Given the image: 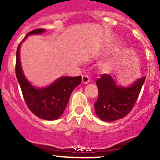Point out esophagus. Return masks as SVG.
I'll return each mask as SVG.
<instances>
[{
	"mask_svg": "<svg viewBox=\"0 0 160 160\" xmlns=\"http://www.w3.org/2000/svg\"><path fill=\"white\" fill-rule=\"evenodd\" d=\"M90 77H89L88 75H86V74H84V75H82V83H84V84H87V83H88L89 82H90Z\"/></svg>",
	"mask_w": 160,
	"mask_h": 160,
	"instance_id": "obj_1",
	"label": "esophagus"
}]
</instances>
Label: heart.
Masks as SVG:
<instances>
[{
    "mask_svg": "<svg viewBox=\"0 0 160 160\" xmlns=\"http://www.w3.org/2000/svg\"><path fill=\"white\" fill-rule=\"evenodd\" d=\"M116 62H117V59L115 58H111L110 59V60L105 62H103L102 64H101L100 68H101V70H102L103 72H106V73L110 72L111 70H112L113 68H114V66H115Z\"/></svg>",
    "mask_w": 160,
    "mask_h": 160,
    "instance_id": "obj_1",
    "label": "heart"
}]
</instances>
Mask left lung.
I'll return each mask as SVG.
<instances>
[{"mask_svg":"<svg viewBox=\"0 0 160 160\" xmlns=\"http://www.w3.org/2000/svg\"><path fill=\"white\" fill-rule=\"evenodd\" d=\"M146 77L138 79L129 87L116 86L110 74L103 73L97 79L98 98L94 103L96 114L106 122H113L127 116L131 111Z\"/></svg>","mask_w":160,"mask_h":160,"instance_id":"obj_1","label":"left lung"}]
</instances>
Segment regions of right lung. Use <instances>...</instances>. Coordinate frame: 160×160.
<instances>
[{
    "label": "right lung",
    "instance_id": "right-lung-1",
    "mask_svg": "<svg viewBox=\"0 0 160 160\" xmlns=\"http://www.w3.org/2000/svg\"><path fill=\"white\" fill-rule=\"evenodd\" d=\"M45 30V29H37L31 31L20 42L17 49L15 71L24 99L32 113L42 119L54 120L64 112L72 91L82 82V76L61 78L49 87L42 89L34 88L26 80L20 62V46L29 35L42 33Z\"/></svg>",
    "mask_w": 160,
    "mask_h": 160
}]
</instances>
